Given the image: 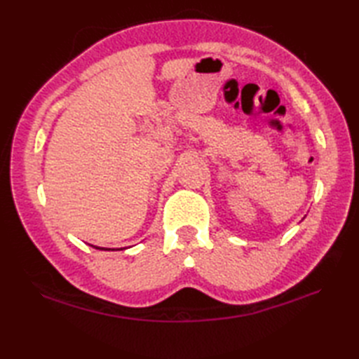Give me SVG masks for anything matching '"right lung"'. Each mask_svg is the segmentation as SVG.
<instances>
[{
	"label": "right lung",
	"mask_w": 359,
	"mask_h": 359,
	"mask_svg": "<svg viewBox=\"0 0 359 359\" xmlns=\"http://www.w3.org/2000/svg\"><path fill=\"white\" fill-rule=\"evenodd\" d=\"M94 248H97V250H104V251H109V250H116V248H103V247H95V245H93ZM117 250H125V248H117Z\"/></svg>",
	"instance_id": "add662e5"
}]
</instances>
